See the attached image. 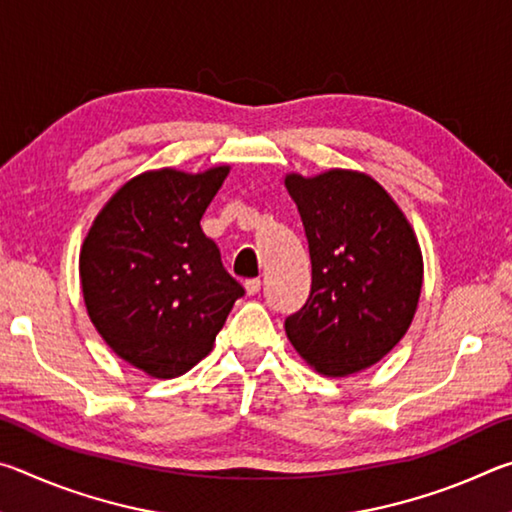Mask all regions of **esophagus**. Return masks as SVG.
I'll return each instance as SVG.
<instances>
[{"mask_svg": "<svg viewBox=\"0 0 512 512\" xmlns=\"http://www.w3.org/2000/svg\"><path fill=\"white\" fill-rule=\"evenodd\" d=\"M244 287L248 296H255V293H259V289H262V280H248Z\"/></svg>", "mask_w": 512, "mask_h": 512, "instance_id": "obj_1", "label": "esophagus"}]
</instances>
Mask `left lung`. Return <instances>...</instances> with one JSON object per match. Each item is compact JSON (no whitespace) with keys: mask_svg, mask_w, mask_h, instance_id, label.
I'll return each instance as SVG.
<instances>
[{"mask_svg":"<svg viewBox=\"0 0 512 512\" xmlns=\"http://www.w3.org/2000/svg\"><path fill=\"white\" fill-rule=\"evenodd\" d=\"M311 259V291L284 323L293 348L325 377L375 366L418 311L424 264L413 225L375 178L327 169L287 173Z\"/></svg>","mask_w":512,"mask_h":512,"instance_id":"1","label":"left lung"}]
</instances>
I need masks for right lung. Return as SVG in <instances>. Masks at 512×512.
Masks as SVG:
<instances>
[{"label":"right lung","mask_w":512,"mask_h":512,"mask_svg":"<svg viewBox=\"0 0 512 512\" xmlns=\"http://www.w3.org/2000/svg\"><path fill=\"white\" fill-rule=\"evenodd\" d=\"M228 173V164L144 171L108 198L83 239L79 275L92 325L149 377H180L205 359L244 296L201 230Z\"/></svg>","instance_id":"1"}]
</instances>
